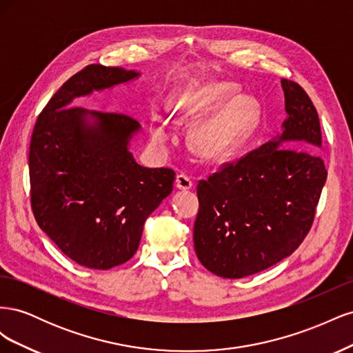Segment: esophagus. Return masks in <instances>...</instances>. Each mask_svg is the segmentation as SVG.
Returning <instances> with one entry per match:
<instances>
[{"instance_id":"esophagus-1","label":"esophagus","mask_w":353,"mask_h":353,"mask_svg":"<svg viewBox=\"0 0 353 353\" xmlns=\"http://www.w3.org/2000/svg\"><path fill=\"white\" fill-rule=\"evenodd\" d=\"M175 185L179 190H190L191 187H193V179H191L187 174H179V175H176Z\"/></svg>"}]
</instances>
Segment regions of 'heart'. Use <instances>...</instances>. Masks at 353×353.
Returning <instances> with one entry per match:
<instances>
[{"label":"heart","mask_w":353,"mask_h":353,"mask_svg":"<svg viewBox=\"0 0 353 353\" xmlns=\"http://www.w3.org/2000/svg\"><path fill=\"white\" fill-rule=\"evenodd\" d=\"M237 87L231 82H208L184 90L174 103L178 122H196L206 116L190 137V145L205 159L219 160L232 154L248 140L259 119V105L248 95H231ZM159 144L168 141L163 126L152 130Z\"/></svg>","instance_id":"b5f03b06"}]
</instances>
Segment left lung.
Masks as SVG:
<instances>
[{
    "instance_id": "left-lung-1",
    "label": "left lung",
    "mask_w": 353,
    "mask_h": 353,
    "mask_svg": "<svg viewBox=\"0 0 353 353\" xmlns=\"http://www.w3.org/2000/svg\"><path fill=\"white\" fill-rule=\"evenodd\" d=\"M287 119L272 141L197 184L194 249L206 270L243 279L290 256L307 236L327 179L321 126L301 85L281 79Z\"/></svg>"
}]
</instances>
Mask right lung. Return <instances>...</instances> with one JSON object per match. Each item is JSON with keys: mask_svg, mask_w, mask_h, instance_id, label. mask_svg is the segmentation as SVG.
I'll use <instances>...</instances> for the list:
<instances>
[{"mask_svg": "<svg viewBox=\"0 0 353 353\" xmlns=\"http://www.w3.org/2000/svg\"><path fill=\"white\" fill-rule=\"evenodd\" d=\"M137 77L122 68H83L50 99L30 138L34 216L68 258L91 270L130 261L145 219L174 188L172 169L144 168L128 150L140 130L135 119L69 108L73 99Z\"/></svg>", "mask_w": 353, "mask_h": 353, "instance_id": "obj_1", "label": "right lung"}]
</instances>
